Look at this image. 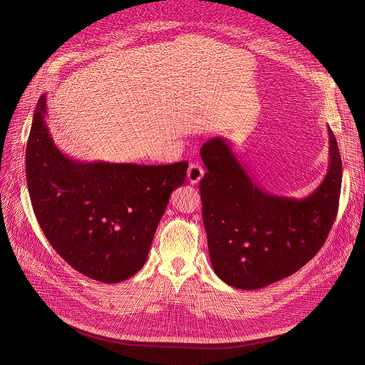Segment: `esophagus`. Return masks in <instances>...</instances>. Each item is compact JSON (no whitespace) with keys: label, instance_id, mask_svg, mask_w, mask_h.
<instances>
[{"label":"esophagus","instance_id":"obj_1","mask_svg":"<svg viewBox=\"0 0 365 365\" xmlns=\"http://www.w3.org/2000/svg\"><path fill=\"white\" fill-rule=\"evenodd\" d=\"M202 176H204V170H202V167L200 164L194 163V164L189 165V168H187V180L190 183L197 185L202 179Z\"/></svg>","mask_w":365,"mask_h":365}]
</instances>
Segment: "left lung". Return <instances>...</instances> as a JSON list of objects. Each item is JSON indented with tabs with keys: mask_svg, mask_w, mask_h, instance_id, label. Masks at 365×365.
Wrapping results in <instances>:
<instances>
[{
	"mask_svg": "<svg viewBox=\"0 0 365 365\" xmlns=\"http://www.w3.org/2000/svg\"><path fill=\"white\" fill-rule=\"evenodd\" d=\"M330 164L306 198L266 192L248 175L232 145L213 138L201 146L202 222L216 275L231 287L257 290L290 277L324 245L334 223L341 158L329 127Z\"/></svg>",
	"mask_w": 365,
	"mask_h": 365,
	"instance_id": "8db88e82",
	"label": "left lung"
}]
</instances>
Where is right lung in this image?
Segmentation results:
<instances>
[{
    "label": "right lung",
    "mask_w": 365,
    "mask_h": 365,
    "mask_svg": "<svg viewBox=\"0 0 365 365\" xmlns=\"http://www.w3.org/2000/svg\"><path fill=\"white\" fill-rule=\"evenodd\" d=\"M47 98L36 103L26 146V182L35 217L75 271L115 284L142 269L173 190L187 163H81L54 145Z\"/></svg>",
    "instance_id": "obj_1"
}]
</instances>
